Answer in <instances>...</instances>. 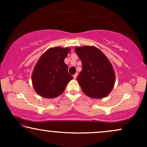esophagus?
<instances>
[{"mask_svg": "<svg viewBox=\"0 0 147 147\" xmlns=\"http://www.w3.org/2000/svg\"><path fill=\"white\" fill-rule=\"evenodd\" d=\"M77 75H77V73H75V75H73V78H74V79H77Z\"/></svg>", "mask_w": 147, "mask_h": 147, "instance_id": "1", "label": "esophagus"}]
</instances>
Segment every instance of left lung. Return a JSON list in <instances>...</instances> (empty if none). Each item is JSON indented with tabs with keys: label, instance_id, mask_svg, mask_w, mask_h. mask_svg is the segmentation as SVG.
Here are the masks:
<instances>
[{
	"label": "left lung",
	"instance_id": "left-lung-1",
	"mask_svg": "<svg viewBox=\"0 0 147 147\" xmlns=\"http://www.w3.org/2000/svg\"><path fill=\"white\" fill-rule=\"evenodd\" d=\"M75 50L82 62L77 81L82 91L94 99L109 95L115 82L112 64L103 52L95 46H77Z\"/></svg>",
	"mask_w": 147,
	"mask_h": 147
}]
</instances>
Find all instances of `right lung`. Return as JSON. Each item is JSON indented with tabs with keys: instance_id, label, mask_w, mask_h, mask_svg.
Returning a JSON list of instances; mask_svg holds the SVG:
<instances>
[{
	"instance_id": "add662e5",
	"label": "right lung",
	"mask_w": 147,
	"mask_h": 147,
	"mask_svg": "<svg viewBox=\"0 0 147 147\" xmlns=\"http://www.w3.org/2000/svg\"><path fill=\"white\" fill-rule=\"evenodd\" d=\"M70 51V48L55 47L40 57L32 74L33 88L38 95L52 99L63 93L67 84L73 79L64 62Z\"/></svg>"
}]
</instances>
